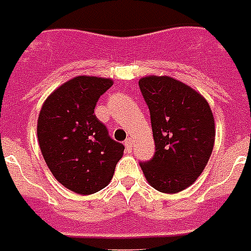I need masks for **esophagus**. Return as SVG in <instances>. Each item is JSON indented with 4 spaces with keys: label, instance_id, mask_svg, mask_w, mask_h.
Here are the masks:
<instances>
[{
    "label": "esophagus",
    "instance_id": "esophagus-1",
    "mask_svg": "<svg viewBox=\"0 0 251 251\" xmlns=\"http://www.w3.org/2000/svg\"><path fill=\"white\" fill-rule=\"evenodd\" d=\"M124 145H126V148H127L128 151H129V150H132V140H131V138H127V140L124 141Z\"/></svg>",
    "mask_w": 251,
    "mask_h": 251
}]
</instances>
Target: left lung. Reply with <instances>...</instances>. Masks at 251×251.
<instances>
[{
	"label": "left lung",
	"instance_id": "obj_1",
	"mask_svg": "<svg viewBox=\"0 0 251 251\" xmlns=\"http://www.w3.org/2000/svg\"><path fill=\"white\" fill-rule=\"evenodd\" d=\"M138 87L150 111L155 153L140 162L146 180L162 193H177L205 170L215 141L207 101L170 76H148Z\"/></svg>",
	"mask_w": 251,
	"mask_h": 251
}]
</instances>
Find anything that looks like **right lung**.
Segmentation results:
<instances>
[{"label": "right lung", "mask_w": 251, "mask_h": 251, "mask_svg": "<svg viewBox=\"0 0 251 251\" xmlns=\"http://www.w3.org/2000/svg\"><path fill=\"white\" fill-rule=\"evenodd\" d=\"M113 80L77 76L44 102L37 122L41 153L54 177L79 194H92L110 182L124 145L110 137L94 114L98 98Z\"/></svg>", "instance_id": "right-lung-1"}]
</instances>
